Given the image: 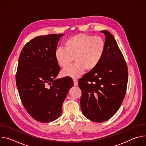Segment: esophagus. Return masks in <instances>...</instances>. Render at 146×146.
I'll list each match as a JSON object with an SVG mask.
<instances>
[{"mask_svg": "<svg viewBox=\"0 0 146 146\" xmlns=\"http://www.w3.org/2000/svg\"><path fill=\"white\" fill-rule=\"evenodd\" d=\"M73 84L74 86H78V82L76 79L73 80Z\"/></svg>", "mask_w": 146, "mask_h": 146, "instance_id": "1", "label": "esophagus"}]
</instances>
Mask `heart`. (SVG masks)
I'll return each instance as SVG.
<instances>
[{
    "label": "heart",
    "instance_id": "b5f03b06",
    "mask_svg": "<svg viewBox=\"0 0 146 146\" xmlns=\"http://www.w3.org/2000/svg\"><path fill=\"white\" fill-rule=\"evenodd\" d=\"M64 47L55 50V60L59 66L65 68L73 59L75 63L62 70L61 74L75 78L85 69L91 71L98 66L105 54V41L100 36L78 34L68 38L65 41Z\"/></svg>",
    "mask_w": 146,
    "mask_h": 146
}]
</instances>
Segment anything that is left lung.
I'll list each match as a JSON object with an SVG mask.
<instances>
[{
	"label": "left lung",
	"instance_id": "1",
	"mask_svg": "<svg viewBox=\"0 0 146 146\" xmlns=\"http://www.w3.org/2000/svg\"><path fill=\"white\" fill-rule=\"evenodd\" d=\"M105 35V51L98 66L78 80L81 111L88 119L102 122L118 111L125 96L128 71L126 61L114 36Z\"/></svg>",
	"mask_w": 146,
	"mask_h": 146
}]
</instances>
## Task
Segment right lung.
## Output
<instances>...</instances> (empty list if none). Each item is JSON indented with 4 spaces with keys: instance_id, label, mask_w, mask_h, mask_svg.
<instances>
[{
    "instance_id": "right-lung-1",
    "label": "right lung",
    "mask_w": 146,
    "mask_h": 146,
    "mask_svg": "<svg viewBox=\"0 0 146 146\" xmlns=\"http://www.w3.org/2000/svg\"><path fill=\"white\" fill-rule=\"evenodd\" d=\"M64 34L37 36L23 47L15 74L16 85L28 113L40 122L59 117L62 105L73 81L69 77L55 78L60 70L55 51Z\"/></svg>"
}]
</instances>
